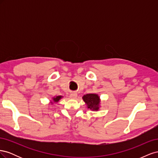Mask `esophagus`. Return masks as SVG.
Returning <instances> with one entry per match:
<instances>
[{
	"label": "esophagus",
	"instance_id": "obj_1",
	"mask_svg": "<svg viewBox=\"0 0 158 158\" xmlns=\"http://www.w3.org/2000/svg\"><path fill=\"white\" fill-rule=\"evenodd\" d=\"M77 96H78L77 94L73 93V94H71L70 95V99H76V98H77Z\"/></svg>",
	"mask_w": 158,
	"mask_h": 158
}]
</instances>
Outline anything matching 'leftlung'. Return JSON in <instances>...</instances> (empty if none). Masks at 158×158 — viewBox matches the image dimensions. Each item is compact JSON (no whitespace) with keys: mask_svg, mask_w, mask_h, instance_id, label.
Wrapping results in <instances>:
<instances>
[{"mask_svg":"<svg viewBox=\"0 0 158 158\" xmlns=\"http://www.w3.org/2000/svg\"><path fill=\"white\" fill-rule=\"evenodd\" d=\"M86 107L93 111H98L101 107V99L97 94H85L82 97Z\"/></svg>","mask_w":158,"mask_h":158,"instance_id":"1","label":"left lung"}]
</instances>
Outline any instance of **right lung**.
<instances>
[{"instance_id": "1", "label": "right lung", "mask_w": 158, "mask_h": 158, "mask_svg": "<svg viewBox=\"0 0 158 158\" xmlns=\"http://www.w3.org/2000/svg\"><path fill=\"white\" fill-rule=\"evenodd\" d=\"M63 98V95H57V96H54L53 98H52V99L51 100L50 103L51 105H53L54 103H59L60 100Z\"/></svg>"}]
</instances>
